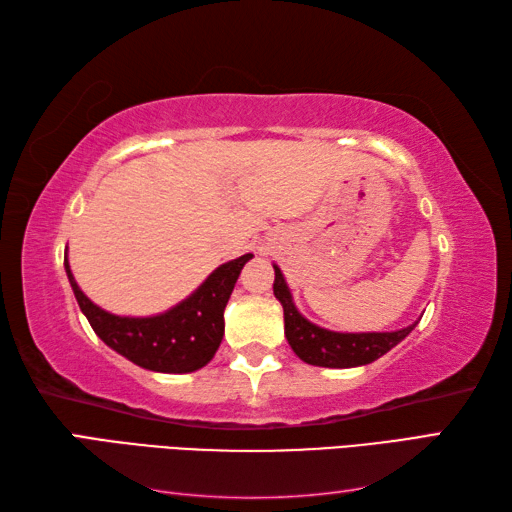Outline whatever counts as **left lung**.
<instances>
[{
	"label": "left lung",
	"mask_w": 512,
	"mask_h": 512,
	"mask_svg": "<svg viewBox=\"0 0 512 512\" xmlns=\"http://www.w3.org/2000/svg\"><path fill=\"white\" fill-rule=\"evenodd\" d=\"M275 268V297L279 299L281 308H284V330L286 339L303 363L317 365V367H361L367 363H374L376 358L387 354L391 347H396L405 336L416 328V323L407 325V328L396 332H334L325 330L321 325L308 321L297 310L295 301H292V292L286 284L284 273L279 266Z\"/></svg>",
	"instance_id": "1"
}]
</instances>
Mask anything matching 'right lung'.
<instances>
[{"label":"right lung","instance_id":"add662e5","mask_svg":"<svg viewBox=\"0 0 512 512\" xmlns=\"http://www.w3.org/2000/svg\"><path fill=\"white\" fill-rule=\"evenodd\" d=\"M248 259L253 255L217 266L187 299L151 317H121L99 308L76 284L68 253L63 266L81 312L107 347L151 372L189 374L209 363L220 347L224 308Z\"/></svg>","mask_w":512,"mask_h":512}]
</instances>
